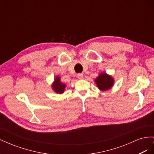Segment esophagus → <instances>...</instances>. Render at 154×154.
I'll list each match as a JSON object with an SVG mask.
<instances>
[{
  "label": "esophagus",
  "instance_id": "34e87169",
  "mask_svg": "<svg viewBox=\"0 0 154 154\" xmlns=\"http://www.w3.org/2000/svg\"><path fill=\"white\" fill-rule=\"evenodd\" d=\"M77 77H78V79H83V74H81V73H80V74H77Z\"/></svg>",
  "mask_w": 154,
  "mask_h": 154
}]
</instances>
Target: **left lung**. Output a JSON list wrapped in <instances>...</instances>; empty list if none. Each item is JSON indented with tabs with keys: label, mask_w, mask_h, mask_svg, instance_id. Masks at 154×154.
<instances>
[{
	"label": "left lung",
	"mask_w": 154,
	"mask_h": 154,
	"mask_svg": "<svg viewBox=\"0 0 154 154\" xmlns=\"http://www.w3.org/2000/svg\"><path fill=\"white\" fill-rule=\"evenodd\" d=\"M94 81L97 87L101 91L109 90L114 84V79L113 77L106 72L100 73Z\"/></svg>",
	"instance_id": "left-lung-1"
}]
</instances>
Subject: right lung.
Returning a JSON list of instances; mask_svg holds the SVG:
<instances>
[{
  "mask_svg": "<svg viewBox=\"0 0 154 154\" xmlns=\"http://www.w3.org/2000/svg\"><path fill=\"white\" fill-rule=\"evenodd\" d=\"M51 86H52L53 90L56 93L60 94H63L66 87V85L61 82V80H60V77L58 76L55 77L54 82Z\"/></svg>",
  "mask_w": 154,
  "mask_h": 154,
  "instance_id": "right-lung-1",
  "label": "right lung"
}]
</instances>
